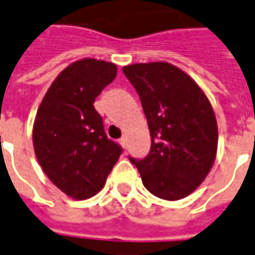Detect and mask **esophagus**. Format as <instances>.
I'll use <instances>...</instances> for the list:
<instances>
[{"mask_svg": "<svg viewBox=\"0 0 255 255\" xmlns=\"http://www.w3.org/2000/svg\"><path fill=\"white\" fill-rule=\"evenodd\" d=\"M119 143H121V146L124 148H126V146H128V139L126 137H122V139L119 140Z\"/></svg>", "mask_w": 255, "mask_h": 255, "instance_id": "obj_1", "label": "esophagus"}]
</instances>
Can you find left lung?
Returning a JSON list of instances; mask_svg holds the SVG:
<instances>
[{
    "mask_svg": "<svg viewBox=\"0 0 255 255\" xmlns=\"http://www.w3.org/2000/svg\"><path fill=\"white\" fill-rule=\"evenodd\" d=\"M137 91L151 136L143 160L130 158L143 185L165 201L192 194L211 171L218 151V124L201 87L167 61L125 66Z\"/></svg>",
    "mask_w": 255,
    "mask_h": 255,
    "instance_id": "1",
    "label": "left lung"
}]
</instances>
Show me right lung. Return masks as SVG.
<instances>
[{"label": "right lung", "mask_w": 255, "mask_h": 255, "mask_svg": "<svg viewBox=\"0 0 255 255\" xmlns=\"http://www.w3.org/2000/svg\"><path fill=\"white\" fill-rule=\"evenodd\" d=\"M114 63L81 59L46 92L33 124V148L44 174L73 199L97 195L122 148L109 140L94 101L116 77Z\"/></svg>", "instance_id": "1"}]
</instances>
